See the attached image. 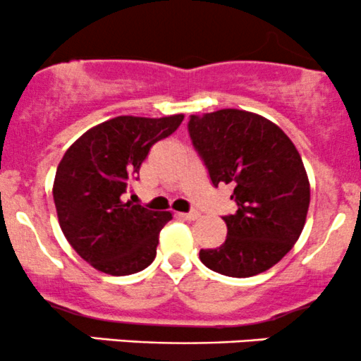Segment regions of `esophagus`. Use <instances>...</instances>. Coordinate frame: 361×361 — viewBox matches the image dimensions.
<instances>
[{
  "label": "esophagus",
  "instance_id": "1",
  "mask_svg": "<svg viewBox=\"0 0 361 361\" xmlns=\"http://www.w3.org/2000/svg\"><path fill=\"white\" fill-rule=\"evenodd\" d=\"M181 217H183V219H188V221H195V219H199L200 217V212H197V211H192V212H185V214H180Z\"/></svg>",
  "mask_w": 361,
  "mask_h": 361
}]
</instances>
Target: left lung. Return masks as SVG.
Segmentation results:
<instances>
[{"label": "left lung", "mask_w": 361, "mask_h": 361, "mask_svg": "<svg viewBox=\"0 0 361 361\" xmlns=\"http://www.w3.org/2000/svg\"><path fill=\"white\" fill-rule=\"evenodd\" d=\"M188 133L214 187L231 185L238 205L223 217L226 241L200 250L202 264L231 277L267 271L300 238L310 205V183L295 144L276 123L241 109L192 114Z\"/></svg>", "instance_id": "obj_1"}]
</instances>
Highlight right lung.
Returning <instances> with one entry per match:
<instances>
[{
	"mask_svg": "<svg viewBox=\"0 0 361 361\" xmlns=\"http://www.w3.org/2000/svg\"><path fill=\"white\" fill-rule=\"evenodd\" d=\"M183 114L116 116L87 130L58 164L53 197L61 231L97 271L128 276L156 259L159 233L171 212L150 211L125 193L138 180L150 147L169 137Z\"/></svg>",
	"mask_w": 361,
	"mask_h": 361,
	"instance_id": "obj_1",
	"label": "right lung"
}]
</instances>
